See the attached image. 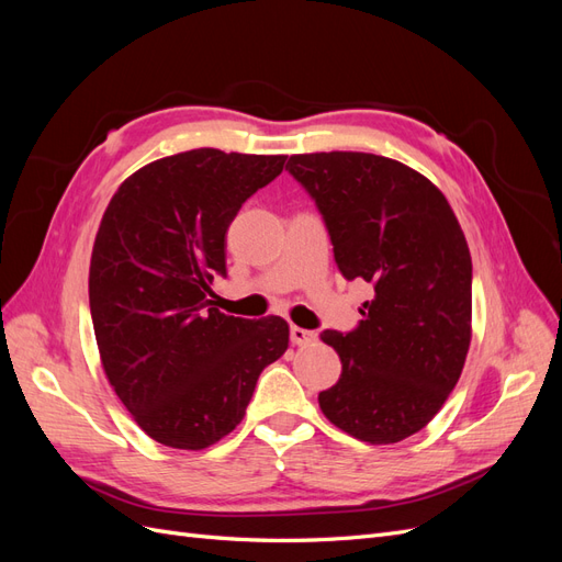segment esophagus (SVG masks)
I'll use <instances>...</instances> for the list:
<instances>
[{
    "label": "esophagus",
    "instance_id": "esophagus-1",
    "mask_svg": "<svg viewBox=\"0 0 562 562\" xmlns=\"http://www.w3.org/2000/svg\"><path fill=\"white\" fill-rule=\"evenodd\" d=\"M316 339V333L314 330H307V328H300V326H291V342L297 345V347H304L310 345Z\"/></svg>",
    "mask_w": 562,
    "mask_h": 562
}]
</instances>
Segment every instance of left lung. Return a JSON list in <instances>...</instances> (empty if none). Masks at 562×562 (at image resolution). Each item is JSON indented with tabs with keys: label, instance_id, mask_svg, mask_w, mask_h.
Listing matches in <instances>:
<instances>
[{
	"label": "left lung",
	"instance_id": "obj_1",
	"mask_svg": "<svg viewBox=\"0 0 562 562\" xmlns=\"http://www.w3.org/2000/svg\"><path fill=\"white\" fill-rule=\"evenodd\" d=\"M328 229L337 269L375 288L349 333L323 330L342 375L318 405L337 429L372 446L427 427L471 342V255L436 187L394 159L321 151L288 159Z\"/></svg>",
	"mask_w": 562,
	"mask_h": 562
}]
</instances>
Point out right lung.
Here are the masks:
<instances>
[{
    "label": "right lung",
    "instance_id": "1",
    "mask_svg": "<svg viewBox=\"0 0 562 562\" xmlns=\"http://www.w3.org/2000/svg\"><path fill=\"white\" fill-rule=\"evenodd\" d=\"M285 157L201 147L140 168L100 223L89 302L105 375L157 443L201 450L246 415L260 372L288 349V323L225 316L227 229Z\"/></svg>",
    "mask_w": 562,
    "mask_h": 562
}]
</instances>
